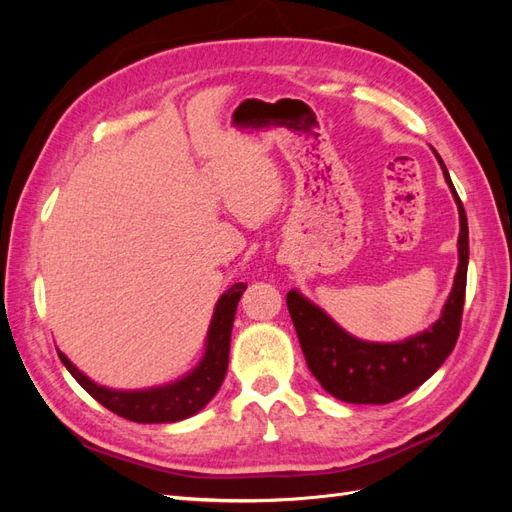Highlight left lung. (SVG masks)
<instances>
[{
    "instance_id": "8db88e82",
    "label": "left lung",
    "mask_w": 512,
    "mask_h": 512,
    "mask_svg": "<svg viewBox=\"0 0 512 512\" xmlns=\"http://www.w3.org/2000/svg\"><path fill=\"white\" fill-rule=\"evenodd\" d=\"M444 179L459 207V267L455 286L444 312L425 333L399 344H369L350 337L322 312L303 299L297 290L286 294V305L307 367L322 389L348 404H391L421 386L453 352L459 329L468 280V218L461 198L438 156Z\"/></svg>"
}]
</instances>
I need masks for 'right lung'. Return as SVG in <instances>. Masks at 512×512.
Instances as JSON below:
<instances>
[{
  "label": "right lung",
  "mask_w": 512,
  "mask_h": 512,
  "mask_svg": "<svg viewBox=\"0 0 512 512\" xmlns=\"http://www.w3.org/2000/svg\"><path fill=\"white\" fill-rule=\"evenodd\" d=\"M247 284H232L215 305L213 320L207 337V354L192 374L177 380L175 384L160 386V389L149 391H111L91 382L85 374H81L64 354H59L61 363L74 376L83 389L94 397L104 408L113 414L128 418L134 423H175L183 421L198 410H203L213 395L218 393L222 380L228 369V350H230V333L232 320H235L237 303L241 299Z\"/></svg>",
  "instance_id": "obj_1"
}]
</instances>
